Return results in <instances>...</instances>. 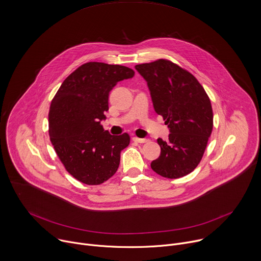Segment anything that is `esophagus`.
I'll list each match as a JSON object with an SVG mask.
<instances>
[{"instance_id":"1","label":"esophagus","mask_w":261,"mask_h":261,"mask_svg":"<svg viewBox=\"0 0 261 261\" xmlns=\"http://www.w3.org/2000/svg\"><path fill=\"white\" fill-rule=\"evenodd\" d=\"M133 140L137 141L139 143H145V142L149 141V139H147V138H138V137H133Z\"/></svg>"}]
</instances>
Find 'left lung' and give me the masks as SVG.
<instances>
[{
    "mask_svg": "<svg viewBox=\"0 0 261 261\" xmlns=\"http://www.w3.org/2000/svg\"><path fill=\"white\" fill-rule=\"evenodd\" d=\"M135 69L147 83L154 112L170 131L167 141L158 139L161 154L150 167L166 178L186 176L199 165L212 132L210 99L192 73L171 61L159 59Z\"/></svg>",
    "mask_w": 261,
    "mask_h": 261,
    "instance_id": "left-lung-1",
    "label": "left lung"
}]
</instances>
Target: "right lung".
I'll use <instances>...</instances> for the list:
<instances>
[{
  "label": "right lung",
  "instance_id": "1",
  "mask_svg": "<svg viewBox=\"0 0 261 261\" xmlns=\"http://www.w3.org/2000/svg\"><path fill=\"white\" fill-rule=\"evenodd\" d=\"M134 73L123 65L85 63L64 80L51 102L50 140L67 172L85 185L110 179L119 168L121 151L130 143L127 133L111 135L101 121L107 119L113 87Z\"/></svg>",
  "mask_w": 261,
  "mask_h": 261
}]
</instances>
